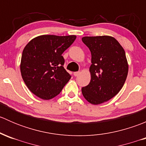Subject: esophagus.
Masks as SVG:
<instances>
[{"instance_id":"1","label":"esophagus","mask_w":146,"mask_h":146,"mask_svg":"<svg viewBox=\"0 0 146 146\" xmlns=\"http://www.w3.org/2000/svg\"><path fill=\"white\" fill-rule=\"evenodd\" d=\"M79 74H80V72H74L73 73V76H78Z\"/></svg>"}]
</instances>
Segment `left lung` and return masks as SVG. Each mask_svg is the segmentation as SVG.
I'll return each instance as SVG.
<instances>
[{"mask_svg": "<svg viewBox=\"0 0 146 146\" xmlns=\"http://www.w3.org/2000/svg\"><path fill=\"white\" fill-rule=\"evenodd\" d=\"M82 41L92 55L91 80L82 88L85 99L92 104L110 100L126 81L129 65L123 47L111 36H84Z\"/></svg>", "mask_w": 146, "mask_h": 146, "instance_id": "8db88e82", "label": "left lung"}]
</instances>
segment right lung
Here are the masks:
<instances>
[{"label": "right lung", "mask_w": 146, "mask_h": 146, "mask_svg": "<svg viewBox=\"0 0 146 146\" xmlns=\"http://www.w3.org/2000/svg\"><path fill=\"white\" fill-rule=\"evenodd\" d=\"M76 35H41L24 48L20 63L22 78L29 90L42 100H50L61 92L71 76L64 68L62 54Z\"/></svg>", "instance_id": "add662e5"}]
</instances>
